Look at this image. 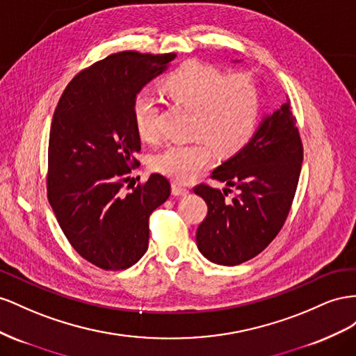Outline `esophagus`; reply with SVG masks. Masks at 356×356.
<instances>
[{"label": "esophagus", "instance_id": "esophagus-1", "mask_svg": "<svg viewBox=\"0 0 356 356\" xmlns=\"http://www.w3.org/2000/svg\"><path fill=\"white\" fill-rule=\"evenodd\" d=\"M171 192H172V195H176V197H184V195L189 194V191L184 185L176 184V181L171 185Z\"/></svg>", "mask_w": 356, "mask_h": 356}]
</instances>
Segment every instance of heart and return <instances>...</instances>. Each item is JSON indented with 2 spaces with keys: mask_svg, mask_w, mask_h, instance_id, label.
<instances>
[{
  "mask_svg": "<svg viewBox=\"0 0 356 356\" xmlns=\"http://www.w3.org/2000/svg\"><path fill=\"white\" fill-rule=\"evenodd\" d=\"M162 92L179 106L192 110L191 133L201 137L185 145H171L154 159V168L176 181H188L213 159V147L223 156L236 154L255 133L261 110V92L249 73L225 76L200 60L181 64L162 82ZM133 119L138 136L146 141L158 137L155 98L140 92L133 101Z\"/></svg>",
  "mask_w": 356,
  "mask_h": 356,
  "instance_id": "1",
  "label": "heart"
}]
</instances>
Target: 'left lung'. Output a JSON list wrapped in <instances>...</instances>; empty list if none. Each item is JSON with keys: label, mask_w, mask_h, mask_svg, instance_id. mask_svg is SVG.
<instances>
[{"label": "left lung", "mask_w": 356, "mask_h": 356, "mask_svg": "<svg viewBox=\"0 0 356 356\" xmlns=\"http://www.w3.org/2000/svg\"><path fill=\"white\" fill-rule=\"evenodd\" d=\"M289 101L262 119L248 145L213 170L211 179L234 186L238 194L225 201L228 188L198 185L207 216L197 229L198 250L219 266H238L257 257L279 234L296 195L302 145Z\"/></svg>", "instance_id": "1"}]
</instances>
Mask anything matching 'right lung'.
I'll return each instance as SVG.
<instances>
[{
	"label": "right lung",
	"mask_w": 356,
	"mask_h": 356,
	"mask_svg": "<svg viewBox=\"0 0 356 356\" xmlns=\"http://www.w3.org/2000/svg\"><path fill=\"white\" fill-rule=\"evenodd\" d=\"M175 58L110 55L71 80L55 108L47 198L70 245L103 270H125L145 255L149 216L170 197V181L161 175L129 192L124 185L140 164L133 101Z\"/></svg>",
	"instance_id": "add662e5"
}]
</instances>
